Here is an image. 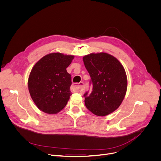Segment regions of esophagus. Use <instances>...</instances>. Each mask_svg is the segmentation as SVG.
Listing matches in <instances>:
<instances>
[{
  "mask_svg": "<svg viewBox=\"0 0 161 161\" xmlns=\"http://www.w3.org/2000/svg\"><path fill=\"white\" fill-rule=\"evenodd\" d=\"M73 87L75 88V90L76 92H78L80 94H83L84 92H85V85H84V83L83 82L79 83L77 85H74L73 86Z\"/></svg>",
  "mask_w": 161,
  "mask_h": 161,
  "instance_id": "obj_1",
  "label": "esophagus"
}]
</instances>
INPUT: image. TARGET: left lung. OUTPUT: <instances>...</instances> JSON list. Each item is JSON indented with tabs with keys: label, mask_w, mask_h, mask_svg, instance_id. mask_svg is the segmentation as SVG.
<instances>
[{
	"label": "left lung",
	"mask_w": 161,
	"mask_h": 161,
	"mask_svg": "<svg viewBox=\"0 0 161 161\" xmlns=\"http://www.w3.org/2000/svg\"><path fill=\"white\" fill-rule=\"evenodd\" d=\"M83 59L93 84L91 94H84L85 106L97 116L109 115L120 107L125 96V70L116 58L106 53H91Z\"/></svg>",
	"instance_id": "1"
}]
</instances>
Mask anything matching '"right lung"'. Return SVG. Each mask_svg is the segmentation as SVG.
I'll use <instances>...</instances> for the list:
<instances>
[{"label": "right lung", "instance_id": "right-lung-1", "mask_svg": "<svg viewBox=\"0 0 161 161\" xmlns=\"http://www.w3.org/2000/svg\"><path fill=\"white\" fill-rule=\"evenodd\" d=\"M75 56L52 53L41 58L28 78L30 95L37 107L48 114H56L66 105L71 95V76L66 68Z\"/></svg>", "mask_w": 161, "mask_h": 161}]
</instances>
